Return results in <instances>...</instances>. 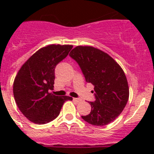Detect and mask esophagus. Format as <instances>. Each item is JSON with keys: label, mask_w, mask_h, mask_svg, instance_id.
Here are the masks:
<instances>
[{"label": "esophagus", "mask_w": 154, "mask_h": 154, "mask_svg": "<svg viewBox=\"0 0 154 154\" xmlns=\"http://www.w3.org/2000/svg\"><path fill=\"white\" fill-rule=\"evenodd\" d=\"M73 101L76 102V103H79V102H81V99H77V98H73Z\"/></svg>", "instance_id": "esophagus-1"}]
</instances>
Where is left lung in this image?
I'll use <instances>...</instances> for the list:
<instances>
[{"instance_id":"8db88e82","label":"left lung","mask_w":154,"mask_h":154,"mask_svg":"<svg viewBox=\"0 0 154 154\" xmlns=\"http://www.w3.org/2000/svg\"><path fill=\"white\" fill-rule=\"evenodd\" d=\"M69 56L79 65L87 82L94 85L92 109L82 118L93 126H105L119 116L129 99L126 77L119 64L107 53L91 46H77Z\"/></svg>"}]
</instances>
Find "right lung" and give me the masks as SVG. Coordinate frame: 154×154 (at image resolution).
Wrapping results in <instances>:
<instances>
[{
  "label": "right lung",
  "mask_w": 154,
  "mask_h": 154,
  "mask_svg": "<svg viewBox=\"0 0 154 154\" xmlns=\"http://www.w3.org/2000/svg\"><path fill=\"white\" fill-rule=\"evenodd\" d=\"M72 48V45H50L42 48L28 58L18 71L14 82L16 104L28 119L45 124L59 115L64 103L72 100L67 96L50 93L55 81L56 65Z\"/></svg>",
  "instance_id": "right-lung-1"
}]
</instances>
